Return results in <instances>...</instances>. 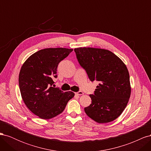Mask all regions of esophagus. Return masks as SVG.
Instances as JSON below:
<instances>
[{"mask_svg": "<svg viewBox=\"0 0 151 151\" xmlns=\"http://www.w3.org/2000/svg\"><path fill=\"white\" fill-rule=\"evenodd\" d=\"M76 95H83L84 94V93L83 92V91H79V92L77 93H76Z\"/></svg>", "mask_w": 151, "mask_h": 151, "instance_id": "esophagus-1", "label": "esophagus"}]
</instances>
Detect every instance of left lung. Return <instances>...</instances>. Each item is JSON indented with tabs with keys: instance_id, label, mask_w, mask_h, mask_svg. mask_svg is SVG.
<instances>
[{
	"instance_id": "obj_1",
	"label": "left lung",
	"mask_w": 151,
	"mask_h": 151,
	"mask_svg": "<svg viewBox=\"0 0 151 151\" xmlns=\"http://www.w3.org/2000/svg\"><path fill=\"white\" fill-rule=\"evenodd\" d=\"M74 51L91 81L99 82L94 94L89 95L92 103L84 108L86 115L99 123L115 120L125 109L130 96L127 66L108 50L81 47Z\"/></svg>"
}]
</instances>
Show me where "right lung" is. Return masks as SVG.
<instances>
[{
	"label": "right lung",
	"instance_id": "1",
	"mask_svg": "<svg viewBox=\"0 0 151 151\" xmlns=\"http://www.w3.org/2000/svg\"><path fill=\"white\" fill-rule=\"evenodd\" d=\"M73 49L49 48L35 52L22 65L19 86L22 100L29 110L44 120L52 118L64 110L70 99L72 91L63 92L52 87L57 78L58 63Z\"/></svg>",
	"mask_w": 151,
	"mask_h": 151
}]
</instances>
